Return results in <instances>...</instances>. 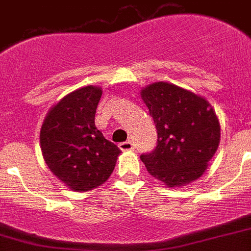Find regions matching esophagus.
<instances>
[{
	"mask_svg": "<svg viewBox=\"0 0 251 251\" xmlns=\"http://www.w3.org/2000/svg\"><path fill=\"white\" fill-rule=\"evenodd\" d=\"M119 148H121V151H133L134 149V146H133V143L130 141H127V142H122V143H119Z\"/></svg>",
	"mask_w": 251,
	"mask_h": 251,
	"instance_id": "obj_1",
	"label": "esophagus"
}]
</instances>
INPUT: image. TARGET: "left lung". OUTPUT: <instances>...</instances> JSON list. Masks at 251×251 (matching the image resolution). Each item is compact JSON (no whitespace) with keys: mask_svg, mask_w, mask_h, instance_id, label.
<instances>
[{"mask_svg":"<svg viewBox=\"0 0 251 251\" xmlns=\"http://www.w3.org/2000/svg\"><path fill=\"white\" fill-rule=\"evenodd\" d=\"M141 97L158 132L155 149L141 155L148 173L168 188L201 178L220 143V123L210 103L168 82L143 87Z\"/></svg>","mask_w":251,"mask_h":251,"instance_id":"8db88e82","label":"left lung"}]
</instances>
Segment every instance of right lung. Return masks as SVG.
<instances>
[{
	"label": "right lung",
	"instance_id": "right-lung-1",
	"mask_svg": "<svg viewBox=\"0 0 251 251\" xmlns=\"http://www.w3.org/2000/svg\"><path fill=\"white\" fill-rule=\"evenodd\" d=\"M102 88L86 86L66 94L46 114L41 151L50 171L67 188L89 192L108 180L121 149L94 124Z\"/></svg>",
	"mask_w": 251,
	"mask_h": 251
}]
</instances>
